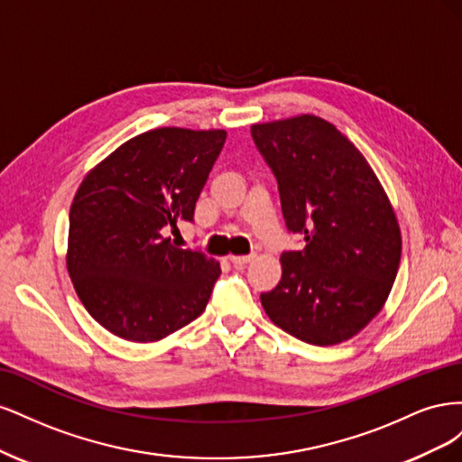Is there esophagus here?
<instances>
[{"label": "esophagus", "instance_id": "34e87169", "mask_svg": "<svg viewBox=\"0 0 462 462\" xmlns=\"http://www.w3.org/2000/svg\"><path fill=\"white\" fill-rule=\"evenodd\" d=\"M231 260V263L235 265V268H239V270H243L245 268V265L250 262V260H253V256H231L229 258Z\"/></svg>", "mask_w": 462, "mask_h": 462}]
</instances>
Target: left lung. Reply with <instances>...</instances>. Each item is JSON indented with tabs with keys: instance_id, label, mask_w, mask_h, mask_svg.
<instances>
[{
	"instance_id": "obj_1",
	"label": "left lung",
	"mask_w": 462,
	"mask_h": 462,
	"mask_svg": "<svg viewBox=\"0 0 462 462\" xmlns=\"http://www.w3.org/2000/svg\"><path fill=\"white\" fill-rule=\"evenodd\" d=\"M254 144L277 179L302 250L282 254V282L260 300L277 328L328 346L355 337L383 309L401 262V229L358 148L316 116L256 123Z\"/></svg>"
}]
</instances>
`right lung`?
<instances>
[{
	"instance_id": "1",
	"label": "right lung",
	"mask_w": 462,
	"mask_h": 462,
	"mask_svg": "<svg viewBox=\"0 0 462 462\" xmlns=\"http://www.w3.org/2000/svg\"><path fill=\"white\" fill-rule=\"evenodd\" d=\"M226 131L162 127L121 144L82 180L69 212L67 270L88 314L134 343L197 319L221 273L214 258L167 233L194 206Z\"/></svg>"
}]
</instances>
